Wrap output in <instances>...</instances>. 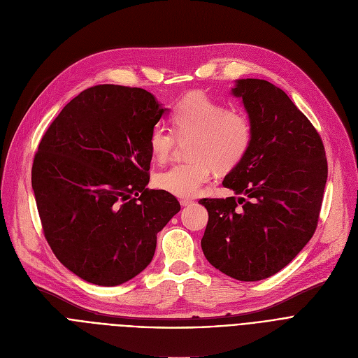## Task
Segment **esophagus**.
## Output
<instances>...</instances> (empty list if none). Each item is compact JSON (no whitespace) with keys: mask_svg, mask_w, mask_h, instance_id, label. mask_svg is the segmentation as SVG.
<instances>
[{"mask_svg":"<svg viewBox=\"0 0 358 358\" xmlns=\"http://www.w3.org/2000/svg\"><path fill=\"white\" fill-rule=\"evenodd\" d=\"M180 204H181L182 207H187V206H189V204H193V200H188V199H182V200H180Z\"/></svg>","mask_w":358,"mask_h":358,"instance_id":"esophagus-1","label":"esophagus"}]
</instances>
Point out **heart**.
<instances>
[{
	"label": "heart",
	"instance_id": "1",
	"mask_svg": "<svg viewBox=\"0 0 358 358\" xmlns=\"http://www.w3.org/2000/svg\"><path fill=\"white\" fill-rule=\"evenodd\" d=\"M174 132L180 139L192 138L188 162L174 164L154 177L162 192L177 197H196L213 178L216 165L220 170L234 169L248 155L253 128L249 117L237 109H226L201 92L188 93L178 101L171 113ZM174 132L155 125L148 138V147L155 161L169 159L176 145Z\"/></svg>",
	"mask_w": 358,
	"mask_h": 358
}]
</instances>
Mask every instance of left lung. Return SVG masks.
Returning <instances> with one entry per match:
<instances>
[{
	"label": "left lung",
	"instance_id": "obj_1",
	"mask_svg": "<svg viewBox=\"0 0 358 358\" xmlns=\"http://www.w3.org/2000/svg\"><path fill=\"white\" fill-rule=\"evenodd\" d=\"M231 94L242 99L253 141L223 180L241 197L200 200L208 211L201 249L220 272L253 282L278 273L311 241L328 166L320 134L282 89L239 79Z\"/></svg>",
	"mask_w": 358,
	"mask_h": 358
}]
</instances>
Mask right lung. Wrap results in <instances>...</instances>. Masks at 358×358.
I'll use <instances>...</instances> for the list:
<instances>
[{"label":"right lung","mask_w":358,"mask_h":358,"mask_svg":"<svg viewBox=\"0 0 358 358\" xmlns=\"http://www.w3.org/2000/svg\"><path fill=\"white\" fill-rule=\"evenodd\" d=\"M169 112L141 87L98 85L71 99L34 155L31 185L47 243L75 275L116 287L144 271L178 200L150 182L148 138Z\"/></svg>","instance_id":"1"}]
</instances>
